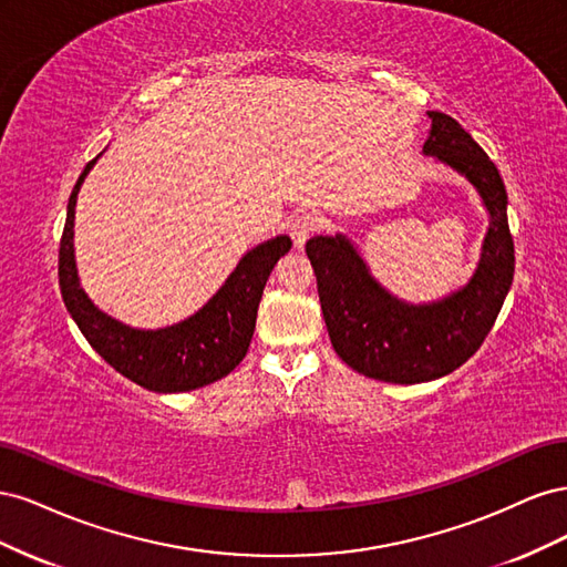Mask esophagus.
I'll return each instance as SVG.
<instances>
[{
	"instance_id": "34e87169",
	"label": "esophagus",
	"mask_w": 567,
	"mask_h": 567,
	"mask_svg": "<svg viewBox=\"0 0 567 567\" xmlns=\"http://www.w3.org/2000/svg\"><path fill=\"white\" fill-rule=\"evenodd\" d=\"M319 227H321V221H319L317 215L302 213V215H298L296 219H290L288 234H290V238H293L296 248H302V246L307 244V238H310Z\"/></svg>"
}]
</instances>
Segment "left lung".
I'll return each instance as SVG.
<instances>
[{
    "label": "left lung",
    "mask_w": 567,
    "mask_h": 567,
    "mask_svg": "<svg viewBox=\"0 0 567 567\" xmlns=\"http://www.w3.org/2000/svg\"><path fill=\"white\" fill-rule=\"evenodd\" d=\"M423 156L466 177L483 198L489 227L466 286L433 302H406L373 277L346 234L312 236L305 246L333 350L375 381L414 385L442 379L483 346L513 281V238L499 169L454 117L427 111Z\"/></svg>",
    "instance_id": "8db88e82"
}]
</instances>
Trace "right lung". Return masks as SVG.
Masks as SVG:
<instances>
[{
	"label": "right lung",
	"mask_w": 567,
	"mask_h": 567,
	"mask_svg": "<svg viewBox=\"0 0 567 567\" xmlns=\"http://www.w3.org/2000/svg\"><path fill=\"white\" fill-rule=\"evenodd\" d=\"M104 153V151H101ZM101 153L84 165L68 198L59 250V286L63 302L90 346L132 383L153 392H188L231 373L246 357L255 331L257 307L274 265L293 241L286 234L250 248L217 293L198 312L163 329H134L113 319L80 286L75 262V205L84 177Z\"/></svg>",
	"instance_id": "right-lung-1"
}]
</instances>
